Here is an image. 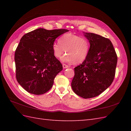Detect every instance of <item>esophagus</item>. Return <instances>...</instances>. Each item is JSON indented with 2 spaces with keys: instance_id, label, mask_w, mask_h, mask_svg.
I'll return each instance as SVG.
<instances>
[{
  "instance_id": "1",
  "label": "esophagus",
  "mask_w": 131,
  "mask_h": 131,
  "mask_svg": "<svg viewBox=\"0 0 131 131\" xmlns=\"http://www.w3.org/2000/svg\"><path fill=\"white\" fill-rule=\"evenodd\" d=\"M62 66H63V68H64V69H66V68H69V66L67 65H66V64H65V63L62 64Z\"/></svg>"
}]
</instances>
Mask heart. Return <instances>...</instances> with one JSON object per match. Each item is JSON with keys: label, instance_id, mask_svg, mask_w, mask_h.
Returning <instances> with one entry per match:
<instances>
[{"label": "heart", "instance_id": "heart-1", "mask_svg": "<svg viewBox=\"0 0 131 131\" xmlns=\"http://www.w3.org/2000/svg\"><path fill=\"white\" fill-rule=\"evenodd\" d=\"M53 54L63 62L79 64L87 58L90 50L89 40L81 36L72 33H66L59 38L58 43H54L52 47Z\"/></svg>", "mask_w": 131, "mask_h": 131}]
</instances>
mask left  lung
I'll return each mask as SVG.
<instances>
[{
    "label": "left lung",
    "instance_id": "1",
    "mask_svg": "<svg viewBox=\"0 0 131 131\" xmlns=\"http://www.w3.org/2000/svg\"><path fill=\"white\" fill-rule=\"evenodd\" d=\"M90 43L87 58L74 68L71 87L77 95L90 99L100 95L112 84L114 79L117 55L107 38L85 32Z\"/></svg>",
    "mask_w": 131,
    "mask_h": 131
}]
</instances>
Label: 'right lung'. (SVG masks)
Masks as SVG:
<instances>
[{"instance_id":"right-lung-1","label":"right lung","mask_w":131,"mask_h":131,"mask_svg":"<svg viewBox=\"0 0 131 131\" xmlns=\"http://www.w3.org/2000/svg\"><path fill=\"white\" fill-rule=\"evenodd\" d=\"M68 30L37 29L25 34L16 49V77L29 93L40 95L48 92L56 76L62 70L52 47L58 37Z\"/></svg>"}]
</instances>
